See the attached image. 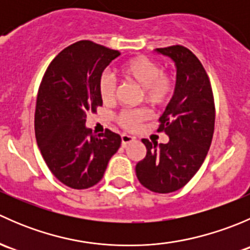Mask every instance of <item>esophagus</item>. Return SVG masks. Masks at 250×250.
I'll return each mask as SVG.
<instances>
[{
  "label": "esophagus",
  "mask_w": 250,
  "mask_h": 250,
  "mask_svg": "<svg viewBox=\"0 0 250 250\" xmlns=\"http://www.w3.org/2000/svg\"><path fill=\"white\" fill-rule=\"evenodd\" d=\"M134 140V138L130 137V135L128 134H122L121 135V144H122V146H125L127 144L132 143V141Z\"/></svg>",
  "instance_id": "34e87169"
}]
</instances>
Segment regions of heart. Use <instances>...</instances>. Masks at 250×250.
Segmentation results:
<instances>
[{"instance_id":"b5f03b06","label":"heart","mask_w":250,"mask_h":250,"mask_svg":"<svg viewBox=\"0 0 250 250\" xmlns=\"http://www.w3.org/2000/svg\"><path fill=\"white\" fill-rule=\"evenodd\" d=\"M123 77L135 83L143 89L144 99L152 106H163L172 98L174 83L168 75L163 74L158 62L146 57H135L125 62L121 67ZM116 83L109 75H103L99 81V94L103 102L110 103L115 98ZM145 110L125 111L121 113L120 125L125 129L133 130L147 118Z\"/></svg>"}]
</instances>
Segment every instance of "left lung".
I'll list each match as a JSON object with an SVG mask.
<instances>
[{
  "mask_svg": "<svg viewBox=\"0 0 250 250\" xmlns=\"http://www.w3.org/2000/svg\"><path fill=\"white\" fill-rule=\"evenodd\" d=\"M176 69L174 94L160 117L158 132L167 144L141 141L146 156L135 167L141 185L157 193H169L185 186L204 162L214 133L215 107L206 70L195 54L183 46L157 48Z\"/></svg>",
  "mask_w": 250,
  "mask_h": 250,
  "instance_id": "8db88e82",
  "label": "left lung"
}]
</instances>
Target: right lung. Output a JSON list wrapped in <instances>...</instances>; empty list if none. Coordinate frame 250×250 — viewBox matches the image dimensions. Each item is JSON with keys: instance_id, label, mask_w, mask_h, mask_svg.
Wrapping results in <instances>:
<instances>
[{"instance_id": "add662e5", "label": "right lung", "mask_w": 250, "mask_h": 250, "mask_svg": "<svg viewBox=\"0 0 250 250\" xmlns=\"http://www.w3.org/2000/svg\"><path fill=\"white\" fill-rule=\"evenodd\" d=\"M121 55L92 41L66 47L48 66L39 89L35 112L37 145L53 175L71 188H88L104 176L121 137L106 129L93 134L87 112L103 105L99 81Z\"/></svg>"}]
</instances>
